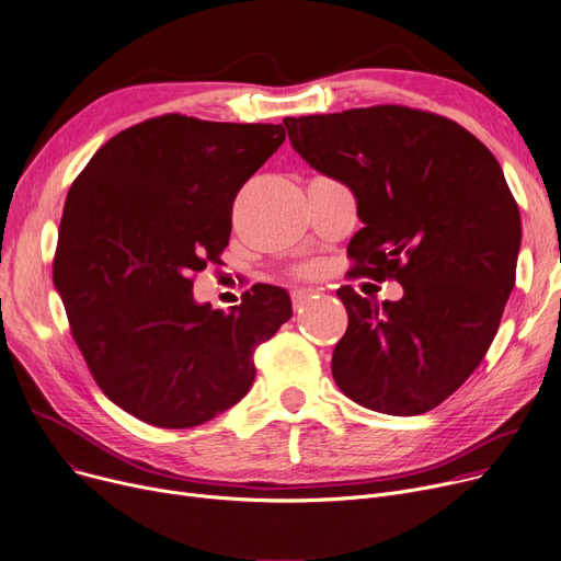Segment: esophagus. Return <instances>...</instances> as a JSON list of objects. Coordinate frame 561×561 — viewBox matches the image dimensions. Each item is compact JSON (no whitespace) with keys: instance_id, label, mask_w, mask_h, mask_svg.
<instances>
[{"instance_id":"34e87169","label":"esophagus","mask_w":561,"mask_h":561,"mask_svg":"<svg viewBox=\"0 0 561 561\" xmlns=\"http://www.w3.org/2000/svg\"><path fill=\"white\" fill-rule=\"evenodd\" d=\"M316 293L311 290V288H297V290H293V305L295 307H300V305H305L307 300H311Z\"/></svg>"}]
</instances>
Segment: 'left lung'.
<instances>
[{
  "label": "left lung",
  "mask_w": 561,
  "mask_h": 561,
  "mask_svg": "<svg viewBox=\"0 0 561 561\" xmlns=\"http://www.w3.org/2000/svg\"><path fill=\"white\" fill-rule=\"evenodd\" d=\"M300 158L356 196L354 273L392 277L401 300L339 288L347 331L331 371L356 403L422 415L480 365L514 288L518 205L490 148L456 122L403 105L286 117Z\"/></svg>",
  "instance_id": "left-lung-1"
}]
</instances>
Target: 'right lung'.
Here are the masks:
<instances>
[{
    "label": "right lung",
    "mask_w": 561,
    "mask_h": 561,
    "mask_svg": "<svg viewBox=\"0 0 561 561\" xmlns=\"http://www.w3.org/2000/svg\"><path fill=\"white\" fill-rule=\"evenodd\" d=\"M277 124L148 119L105 141L65 201L54 286L94 381L133 417L192 428L245 397L252 354L293 316L256 284L230 311L194 300L245 180L284 144Z\"/></svg>",
    "instance_id": "1"
}]
</instances>
